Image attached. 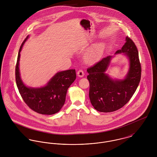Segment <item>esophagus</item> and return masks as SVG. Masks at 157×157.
Masks as SVG:
<instances>
[{"label":"esophagus","instance_id":"obj_1","mask_svg":"<svg viewBox=\"0 0 157 157\" xmlns=\"http://www.w3.org/2000/svg\"><path fill=\"white\" fill-rule=\"evenodd\" d=\"M77 75L80 77H83L84 76V72L82 69L78 70V71L77 72Z\"/></svg>","mask_w":157,"mask_h":157}]
</instances>
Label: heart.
<instances>
[{"mask_svg":"<svg viewBox=\"0 0 157 157\" xmlns=\"http://www.w3.org/2000/svg\"><path fill=\"white\" fill-rule=\"evenodd\" d=\"M105 46L103 43L98 44L90 51L85 56V60L88 63H94L102 57Z\"/></svg>","mask_w":157,"mask_h":157,"instance_id":"obj_1","label":"heart"}]
</instances>
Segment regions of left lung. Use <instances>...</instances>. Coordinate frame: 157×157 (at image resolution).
<instances>
[{"label":"left lung","instance_id":"1","mask_svg":"<svg viewBox=\"0 0 157 157\" xmlns=\"http://www.w3.org/2000/svg\"><path fill=\"white\" fill-rule=\"evenodd\" d=\"M123 53L129 60L128 72L123 79L112 78L106 73L113 56H108L89 67L87 78L90 82V101L93 107L101 112L115 111L131 98L140 79L141 67L138 52L134 42L128 37L121 49L115 54Z\"/></svg>","mask_w":157,"mask_h":157}]
</instances>
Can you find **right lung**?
Wrapping results in <instances>:
<instances>
[{
	"label": "right lung",
	"instance_id": "1",
	"mask_svg": "<svg viewBox=\"0 0 157 157\" xmlns=\"http://www.w3.org/2000/svg\"><path fill=\"white\" fill-rule=\"evenodd\" d=\"M29 36L21 46L16 66V80L17 88L25 103L34 111L44 115L59 112L65 104L67 89L76 78L75 69L57 72L47 83L40 88L26 86L21 77L19 61L21 51Z\"/></svg>",
	"mask_w": 157,
	"mask_h": 157
}]
</instances>
